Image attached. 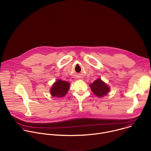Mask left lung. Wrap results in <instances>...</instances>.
Segmentation results:
<instances>
[{
    "label": "left lung",
    "mask_w": 151,
    "mask_h": 151,
    "mask_svg": "<svg viewBox=\"0 0 151 151\" xmlns=\"http://www.w3.org/2000/svg\"><path fill=\"white\" fill-rule=\"evenodd\" d=\"M89 86L93 93L99 98L106 96L110 90V87L101 79H97Z\"/></svg>",
    "instance_id": "obj_1"
}]
</instances>
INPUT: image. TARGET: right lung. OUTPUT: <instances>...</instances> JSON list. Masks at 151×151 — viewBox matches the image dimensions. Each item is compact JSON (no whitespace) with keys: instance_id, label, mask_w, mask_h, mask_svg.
Listing matches in <instances>:
<instances>
[{"instance_id":"obj_1","label":"right lung","mask_w":151,"mask_h":151,"mask_svg":"<svg viewBox=\"0 0 151 151\" xmlns=\"http://www.w3.org/2000/svg\"><path fill=\"white\" fill-rule=\"evenodd\" d=\"M70 83L66 81L58 79L50 89V93L53 97H63L65 96L69 89Z\"/></svg>"}]
</instances>
